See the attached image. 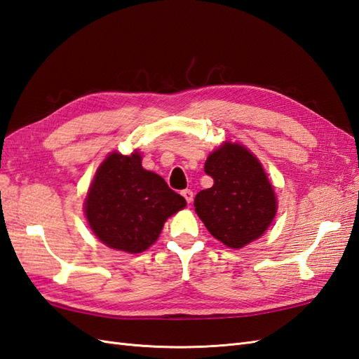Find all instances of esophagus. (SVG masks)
<instances>
[{
	"label": "esophagus",
	"mask_w": 359,
	"mask_h": 359,
	"mask_svg": "<svg viewBox=\"0 0 359 359\" xmlns=\"http://www.w3.org/2000/svg\"><path fill=\"white\" fill-rule=\"evenodd\" d=\"M181 195H182V196H184V199L187 201V203H189V204L191 203V201H194V191H191V190H189V189H186V190H182V191H181Z\"/></svg>",
	"instance_id": "esophagus-1"
}]
</instances>
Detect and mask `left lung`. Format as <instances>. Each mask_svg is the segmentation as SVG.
Returning <instances> with one entry per match:
<instances>
[{"label": "left lung", "instance_id": "obj_1", "mask_svg": "<svg viewBox=\"0 0 359 359\" xmlns=\"http://www.w3.org/2000/svg\"><path fill=\"white\" fill-rule=\"evenodd\" d=\"M204 170L215 184L195 198V212L210 234L229 248L259 239L277 212L274 189L245 146L224 143L208 155Z\"/></svg>", "mask_w": 359, "mask_h": 359}]
</instances>
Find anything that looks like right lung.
Segmentation results:
<instances>
[{
	"label": "right lung",
	"mask_w": 359,
	"mask_h": 359,
	"mask_svg": "<svg viewBox=\"0 0 359 359\" xmlns=\"http://www.w3.org/2000/svg\"><path fill=\"white\" fill-rule=\"evenodd\" d=\"M186 207L160 175L143 169L142 155L107 156L85 199V215L93 233L104 245L142 252L158 239L168 217Z\"/></svg>",
	"instance_id": "right-lung-1"
}]
</instances>
